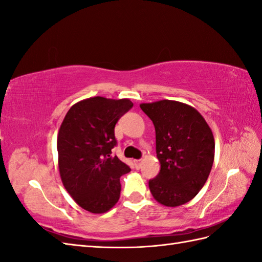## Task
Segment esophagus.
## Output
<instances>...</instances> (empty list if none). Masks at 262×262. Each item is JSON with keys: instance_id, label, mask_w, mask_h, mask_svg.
<instances>
[{"instance_id": "34e87169", "label": "esophagus", "mask_w": 262, "mask_h": 262, "mask_svg": "<svg viewBox=\"0 0 262 262\" xmlns=\"http://www.w3.org/2000/svg\"><path fill=\"white\" fill-rule=\"evenodd\" d=\"M142 162H143V160L142 159H138V160H134V163H135V166L137 169H140L141 168V165H142Z\"/></svg>"}]
</instances>
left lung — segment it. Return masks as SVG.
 I'll use <instances>...</instances> for the list:
<instances>
[{
	"mask_svg": "<svg viewBox=\"0 0 262 262\" xmlns=\"http://www.w3.org/2000/svg\"><path fill=\"white\" fill-rule=\"evenodd\" d=\"M141 109L153 121L157 141L159 174L148 181L160 204L176 207L188 203L200 191L214 162L215 142L207 122L190 105L161 100L142 103Z\"/></svg>",
	"mask_w": 262,
	"mask_h": 262,
	"instance_id": "obj_1",
	"label": "left lung"
}]
</instances>
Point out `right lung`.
I'll use <instances>...</instances> for the list:
<instances>
[{
    "instance_id": "right-lung-1",
    "label": "right lung",
    "mask_w": 262,
    "mask_h": 262,
    "mask_svg": "<svg viewBox=\"0 0 262 262\" xmlns=\"http://www.w3.org/2000/svg\"><path fill=\"white\" fill-rule=\"evenodd\" d=\"M132 108L129 99H85L71 107L60 125V178L76 204L90 213L101 214L114 207L120 196V177L130 171L111 155V149L117 145V121Z\"/></svg>"
}]
</instances>
